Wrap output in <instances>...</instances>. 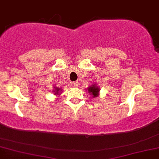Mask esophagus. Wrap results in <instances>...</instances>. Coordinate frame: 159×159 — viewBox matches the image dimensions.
<instances>
[{"instance_id": "esophagus-1", "label": "esophagus", "mask_w": 159, "mask_h": 159, "mask_svg": "<svg viewBox=\"0 0 159 159\" xmlns=\"http://www.w3.org/2000/svg\"><path fill=\"white\" fill-rule=\"evenodd\" d=\"M78 83L77 81L72 82V83H71V85H72V87H78Z\"/></svg>"}]
</instances>
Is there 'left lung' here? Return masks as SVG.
<instances>
[{
	"label": "left lung",
	"instance_id": "obj_1",
	"mask_svg": "<svg viewBox=\"0 0 159 159\" xmlns=\"http://www.w3.org/2000/svg\"><path fill=\"white\" fill-rule=\"evenodd\" d=\"M87 90L88 91L89 94L92 96V98H96L99 95L100 88L96 84H91L90 87H87Z\"/></svg>",
	"mask_w": 159,
	"mask_h": 159
}]
</instances>
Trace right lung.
<instances>
[{"instance_id": "right-lung-1", "label": "right lung", "mask_w": 159, "mask_h": 159, "mask_svg": "<svg viewBox=\"0 0 159 159\" xmlns=\"http://www.w3.org/2000/svg\"><path fill=\"white\" fill-rule=\"evenodd\" d=\"M62 88H59V87H55L54 89L52 90V93H54V95H56V96H59V95H61L62 93Z\"/></svg>"}]
</instances>
